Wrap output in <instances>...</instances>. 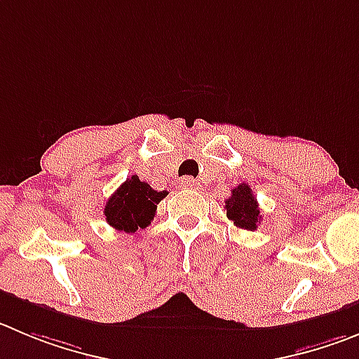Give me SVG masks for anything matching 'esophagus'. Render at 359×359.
<instances>
[{
    "mask_svg": "<svg viewBox=\"0 0 359 359\" xmlns=\"http://www.w3.org/2000/svg\"><path fill=\"white\" fill-rule=\"evenodd\" d=\"M179 184H180V186H182V187H189V189H191V187H195V186H196V180H195V179H191V177H184V179L179 180Z\"/></svg>",
    "mask_w": 359,
    "mask_h": 359,
    "instance_id": "1",
    "label": "esophagus"
}]
</instances>
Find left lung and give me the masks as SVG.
<instances>
[{
	"mask_svg": "<svg viewBox=\"0 0 359 359\" xmlns=\"http://www.w3.org/2000/svg\"><path fill=\"white\" fill-rule=\"evenodd\" d=\"M225 209L229 219L233 221L237 229L253 232L262 219L255 195H253L251 187L244 182L232 189V195L225 200Z\"/></svg>",
	"mask_w": 359,
	"mask_h": 359,
	"instance_id": "8db88e82",
	"label": "left lung"
}]
</instances>
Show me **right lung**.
Segmentation results:
<instances>
[{
    "mask_svg": "<svg viewBox=\"0 0 359 359\" xmlns=\"http://www.w3.org/2000/svg\"><path fill=\"white\" fill-rule=\"evenodd\" d=\"M168 195L166 191H156L138 175L127 179L113 193L104 207V216L108 225L123 232H136L145 229L156 216L157 203Z\"/></svg>",
    "mask_w": 359,
    "mask_h": 359,
    "instance_id": "add662e5",
    "label": "right lung"
}]
</instances>
